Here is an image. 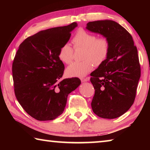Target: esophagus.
<instances>
[{
	"label": "esophagus",
	"instance_id": "34e87169",
	"mask_svg": "<svg viewBox=\"0 0 150 150\" xmlns=\"http://www.w3.org/2000/svg\"><path fill=\"white\" fill-rule=\"evenodd\" d=\"M90 80V78L89 77H87V78H81V82H87Z\"/></svg>",
	"mask_w": 150,
	"mask_h": 150
}]
</instances>
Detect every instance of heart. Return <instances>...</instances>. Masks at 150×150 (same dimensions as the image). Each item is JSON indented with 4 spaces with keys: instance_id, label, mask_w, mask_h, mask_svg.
Masks as SVG:
<instances>
[{
    "instance_id": "obj_1",
    "label": "heart",
    "mask_w": 150,
    "mask_h": 150,
    "mask_svg": "<svg viewBox=\"0 0 150 150\" xmlns=\"http://www.w3.org/2000/svg\"><path fill=\"white\" fill-rule=\"evenodd\" d=\"M75 48H84L82 62H76L71 64L66 69V74L70 77H83L93 69V65L99 66L107 58L110 44L105 38H98L83 29L76 32L72 40ZM73 50L69 44L61 46L58 53V57L65 64L71 63Z\"/></svg>"
}]
</instances>
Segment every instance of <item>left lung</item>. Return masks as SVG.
Masks as SVG:
<instances>
[{"label": "left lung", "mask_w": 150, "mask_h": 150, "mask_svg": "<svg viewBox=\"0 0 150 150\" xmlns=\"http://www.w3.org/2000/svg\"><path fill=\"white\" fill-rule=\"evenodd\" d=\"M86 29L102 35L110 44L107 58L91 73L95 89L91 107L100 118H118L135 99L140 78L138 50L130 33L113 20L89 22Z\"/></svg>", "instance_id": "8db88e82"}]
</instances>
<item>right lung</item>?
<instances>
[{"instance_id":"add662e5","label":"right lung","mask_w":150,"mask_h":150,"mask_svg":"<svg viewBox=\"0 0 150 150\" xmlns=\"http://www.w3.org/2000/svg\"><path fill=\"white\" fill-rule=\"evenodd\" d=\"M76 22L42 30L20 45L12 63L14 93L24 110L40 121L52 120L63 112L67 96L81 85L79 78L62 80L64 65L58 57Z\"/></svg>"}]
</instances>
